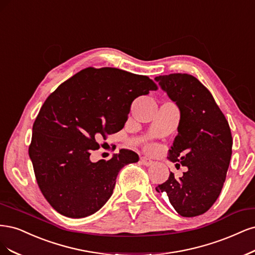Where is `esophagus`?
<instances>
[{"instance_id":"obj_1","label":"esophagus","mask_w":255,"mask_h":255,"mask_svg":"<svg viewBox=\"0 0 255 255\" xmlns=\"http://www.w3.org/2000/svg\"><path fill=\"white\" fill-rule=\"evenodd\" d=\"M139 160H141V163L145 166H150L153 164V161L150 160L149 158H147V157H141V159H139Z\"/></svg>"}]
</instances>
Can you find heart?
I'll use <instances>...</instances> for the list:
<instances>
[{
	"instance_id": "b5f03b06",
	"label": "heart",
	"mask_w": 255,
	"mask_h": 255,
	"mask_svg": "<svg viewBox=\"0 0 255 255\" xmlns=\"http://www.w3.org/2000/svg\"><path fill=\"white\" fill-rule=\"evenodd\" d=\"M149 148H151V146H149Z\"/></svg>"
}]
</instances>
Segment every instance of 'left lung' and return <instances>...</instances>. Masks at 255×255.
I'll return each mask as SVG.
<instances>
[{"label": "left lung", "mask_w": 255, "mask_h": 255, "mask_svg": "<svg viewBox=\"0 0 255 255\" xmlns=\"http://www.w3.org/2000/svg\"><path fill=\"white\" fill-rule=\"evenodd\" d=\"M154 80L180 110L178 134L168 158L188 168L179 179L170 172L155 191L166 193L181 216L201 215L217 200L226 180L233 144L229 123L211 92L190 74Z\"/></svg>", "instance_id": "obj_1"}]
</instances>
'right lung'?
I'll return each mask as SVG.
<instances>
[{
    "label": "right lung",
    "mask_w": 255,
    "mask_h": 255,
    "mask_svg": "<svg viewBox=\"0 0 255 255\" xmlns=\"http://www.w3.org/2000/svg\"><path fill=\"white\" fill-rule=\"evenodd\" d=\"M157 89L144 75L87 68L46 98L32 125L28 153L40 191L57 212L83 218L108 201L120 170L138 155L121 149L108 161L93 163L91 150L123 129L136 97Z\"/></svg>",
    "instance_id": "obj_1"
}]
</instances>
